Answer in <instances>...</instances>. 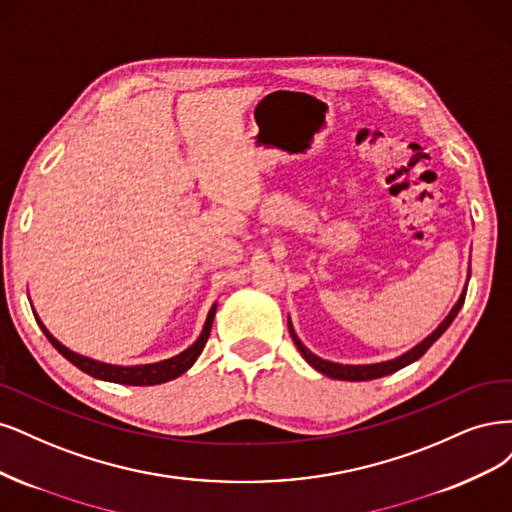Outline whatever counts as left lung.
<instances>
[{
  "label": "left lung",
  "mask_w": 512,
  "mask_h": 512,
  "mask_svg": "<svg viewBox=\"0 0 512 512\" xmlns=\"http://www.w3.org/2000/svg\"><path fill=\"white\" fill-rule=\"evenodd\" d=\"M468 280H470V270H468L466 285H464V289H461L457 302L453 304V308L449 310V315L438 323V327L434 329V332H432L430 336H425L419 344L412 346V349H408L406 353H402V355H398V357H393V359H387V361H378V364H355V366H353V364H336V361H327V359L315 355V353H312V351L308 349V346L298 338V334H295L291 317H287L289 334H291L295 346H298L300 355H302V357L308 361V364H310L312 368H315L317 372H321V374H325V376H329V378H336V381H374V378H383V376H387V374H393V372H398V370L410 366L412 361H417L419 357H423L425 351L430 349V346H432L444 332H447V327L453 323V319L457 317V312L461 310V306H464Z\"/></svg>",
  "instance_id": "obj_1"
}]
</instances>
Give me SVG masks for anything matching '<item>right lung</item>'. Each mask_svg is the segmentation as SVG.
<instances>
[{"label": "right lung", "mask_w": 512, "mask_h": 512, "mask_svg": "<svg viewBox=\"0 0 512 512\" xmlns=\"http://www.w3.org/2000/svg\"><path fill=\"white\" fill-rule=\"evenodd\" d=\"M31 310H34V306H31ZM214 315H217V302H214L212 308L208 310V317H206V323L202 327V334L197 336V340L191 346H187L183 353H178V355H174L170 359L155 361V364L117 366V364H106V361L93 359V357H87V355H80V353L68 349V346L61 344L51 332H48V327L42 323V319L38 317V312L34 310V317H36L40 329L44 332V336L48 338V342H51L65 359L70 361V364H74L78 370H82V372L93 376V378H100V381L121 383V385H136V387L161 385V383L174 381V378H178L180 374H185L195 364L197 357H200L202 351H204L206 340H208L210 329H212Z\"/></svg>", "instance_id": "add662e5"}]
</instances>
